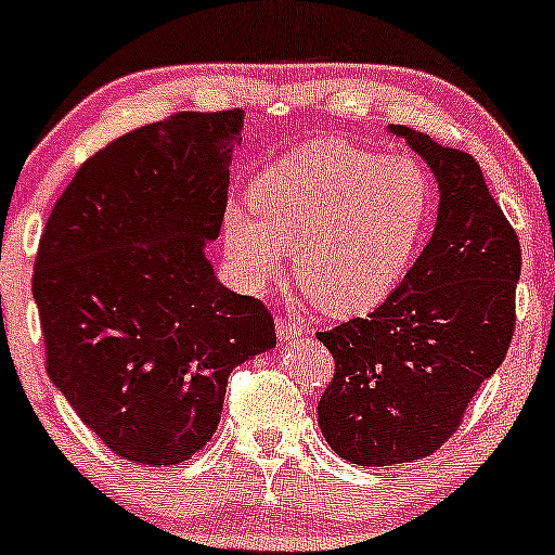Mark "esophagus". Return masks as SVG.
I'll return each mask as SVG.
<instances>
[{"label":"esophagus","instance_id":"1","mask_svg":"<svg viewBox=\"0 0 555 555\" xmlns=\"http://www.w3.org/2000/svg\"><path fill=\"white\" fill-rule=\"evenodd\" d=\"M304 333H307V327L299 323V318H294V314H278V336L283 341H294V338L304 336Z\"/></svg>","mask_w":555,"mask_h":555}]
</instances>
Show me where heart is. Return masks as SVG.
Masks as SVG:
<instances>
[{
  "label": "heart",
  "mask_w": 555,
  "mask_h": 555,
  "mask_svg": "<svg viewBox=\"0 0 555 555\" xmlns=\"http://www.w3.org/2000/svg\"><path fill=\"white\" fill-rule=\"evenodd\" d=\"M434 214L421 160L323 140L275 160L254 184V211L228 206L224 243L243 280L264 288L294 251L301 291L323 314H365L391 296Z\"/></svg>",
  "instance_id": "heart-1"
}]
</instances>
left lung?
<instances>
[{"mask_svg":"<svg viewBox=\"0 0 555 555\" xmlns=\"http://www.w3.org/2000/svg\"><path fill=\"white\" fill-rule=\"evenodd\" d=\"M426 160L439 214L402 283L367 318L320 331L336 373L318 423L336 455L395 466L431 455L503 365L516 327L521 246L474 156L389 127Z\"/></svg>","mask_w":555,"mask_h":555,"instance_id":"obj_1","label":"left lung"}]
</instances>
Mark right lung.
I'll list each match as a JSON object with an SVG mask.
<instances>
[{
    "instance_id": "1",
    "label": "right lung",
    "mask_w": 555,
    "mask_h": 555,
    "mask_svg": "<svg viewBox=\"0 0 555 555\" xmlns=\"http://www.w3.org/2000/svg\"><path fill=\"white\" fill-rule=\"evenodd\" d=\"M243 111H182L81 164L47 219L34 299L47 373L124 461L177 466L217 431L232 367L278 344L204 246L228 208Z\"/></svg>"
}]
</instances>
